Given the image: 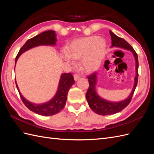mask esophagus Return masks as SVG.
<instances>
[{
  "mask_svg": "<svg viewBox=\"0 0 154 154\" xmlns=\"http://www.w3.org/2000/svg\"><path fill=\"white\" fill-rule=\"evenodd\" d=\"M80 78V76H79L78 74H74V80H75V81H77Z\"/></svg>",
  "mask_w": 154,
  "mask_h": 154,
  "instance_id": "1",
  "label": "esophagus"
}]
</instances>
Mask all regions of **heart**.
<instances>
[{
	"instance_id": "1",
	"label": "heart",
	"mask_w": 154,
	"mask_h": 154,
	"mask_svg": "<svg viewBox=\"0 0 154 154\" xmlns=\"http://www.w3.org/2000/svg\"><path fill=\"white\" fill-rule=\"evenodd\" d=\"M106 54V42L97 36L82 37L73 40L67 47L63 58L73 64V60L82 59V65L86 71L92 72L98 69Z\"/></svg>"
}]
</instances>
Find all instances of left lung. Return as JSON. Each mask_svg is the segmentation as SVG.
<instances>
[{
  "mask_svg": "<svg viewBox=\"0 0 154 154\" xmlns=\"http://www.w3.org/2000/svg\"><path fill=\"white\" fill-rule=\"evenodd\" d=\"M110 35L111 36L112 39V46L111 48H120L124 49L129 50L133 53L134 57L136 60V77L134 78V85L133 87V89L130 93L129 96L127 99L123 101L119 102H112L105 100L101 98L97 94L96 91V84L97 82V72H94L91 74L90 76H87L88 79V83H89V87L88 88V91L86 93V99L87 100L88 104L91 107V109L95 113L102 115H111L116 113H118L119 112L123 110L127 106L132 100L134 92L136 89L137 81H138V58L137 54L136 51H134L133 48L130 45L127 41L125 40L123 38L116 35L112 32L110 31Z\"/></svg>",
  "mask_w": 154,
  "mask_h": 154,
  "instance_id": "1",
  "label": "left lung"
}]
</instances>
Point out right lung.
<instances>
[{
    "instance_id": "add662e5",
    "label": "right lung",
    "mask_w": 154,
    "mask_h": 154,
    "mask_svg": "<svg viewBox=\"0 0 154 154\" xmlns=\"http://www.w3.org/2000/svg\"><path fill=\"white\" fill-rule=\"evenodd\" d=\"M57 40V34L55 33L54 31L51 30L44 31L34 36L33 38L29 39L20 48L19 52L17 55L15 64L18 58L25 51L39 45H56ZM15 83L21 100L27 106V108L37 114L42 116H53L60 112L64 108L67 98V93L70 88L74 83V80L71 73L62 74L60 77L58 90L55 96L49 101L42 104H35L26 100L22 96L18 89L16 80Z\"/></svg>"
}]
</instances>
